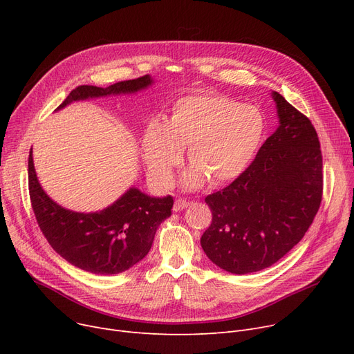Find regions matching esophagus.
Segmentation results:
<instances>
[{
	"label": "esophagus",
	"instance_id": "obj_1",
	"mask_svg": "<svg viewBox=\"0 0 354 354\" xmlns=\"http://www.w3.org/2000/svg\"><path fill=\"white\" fill-rule=\"evenodd\" d=\"M191 205V202L189 201H187V199H176L175 201V203H174V211L175 212H179V211H182V209H185V208H188Z\"/></svg>",
	"mask_w": 354,
	"mask_h": 354
}]
</instances>
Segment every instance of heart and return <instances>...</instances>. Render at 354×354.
Here are the masks:
<instances>
[{"label": "heart", "instance_id": "obj_1", "mask_svg": "<svg viewBox=\"0 0 354 354\" xmlns=\"http://www.w3.org/2000/svg\"><path fill=\"white\" fill-rule=\"evenodd\" d=\"M266 132L259 109L230 97L199 93L179 99L166 123L152 120L142 138L143 158L153 180L169 187L188 147L191 169L183 187L199 188L209 179L222 185L245 172Z\"/></svg>", "mask_w": 354, "mask_h": 354}]
</instances>
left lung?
I'll use <instances>...</instances> for the list:
<instances>
[{"label": "left lung", "instance_id": "left-lung-1", "mask_svg": "<svg viewBox=\"0 0 354 354\" xmlns=\"http://www.w3.org/2000/svg\"><path fill=\"white\" fill-rule=\"evenodd\" d=\"M271 96L280 126L251 165L205 202L212 222L203 252L219 268L250 274L275 264L313 224L323 195V156L310 119L280 93Z\"/></svg>", "mask_w": 354, "mask_h": 354}]
</instances>
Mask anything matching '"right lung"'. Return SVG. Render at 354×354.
<instances>
[{
  "label": "right lung",
  "mask_w": 354,
  "mask_h": 354,
  "mask_svg": "<svg viewBox=\"0 0 354 354\" xmlns=\"http://www.w3.org/2000/svg\"><path fill=\"white\" fill-rule=\"evenodd\" d=\"M153 83L146 74L106 88L79 86L57 110L79 100L127 95ZM28 189L37 222L53 250L71 266L91 274H119L138 264L151 251L158 227L172 215L174 198L149 196L130 188L115 203L97 212H74L55 203L37 179L32 149L28 156Z\"/></svg>",
  "instance_id": "right-lung-1"
}]
</instances>
